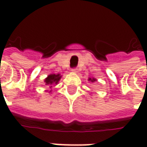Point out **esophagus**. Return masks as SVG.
<instances>
[{"instance_id": "34e87169", "label": "esophagus", "mask_w": 147, "mask_h": 147, "mask_svg": "<svg viewBox=\"0 0 147 147\" xmlns=\"http://www.w3.org/2000/svg\"><path fill=\"white\" fill-rule=\"evenodd\" d=\"M71 72H72V73H77V72H78V69H77V68H73V69H71Z\"/></svg>"}]
</instances>
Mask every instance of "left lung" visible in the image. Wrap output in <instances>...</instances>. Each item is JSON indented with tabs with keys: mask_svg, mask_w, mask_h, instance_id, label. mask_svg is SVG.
I'll list each match as a JSON object with an SVG mask.
<instances>
[{
	"mask_svg": "<svg viewBox=\"0 0 147 147\" xmlns=\"http://www.w3.org/2000/svg\"><path fill=\"white\" fill-rule=\"evenodd\" d=\"M88 81L91 82V83H94V82H96V81H97V80H96V79H94V78H89V79H88Z\"/></svg>",
	"mask_w": 147,
	"mask_h": 147,
	"instance_id": "left-lung-1",
	"label": "left lung"
}]
</instances>
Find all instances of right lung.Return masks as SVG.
I'll list each match as a JSON object with an SVG mask.
<instances>
[{
    "label": "right lung",
    "mask_w": 147,
    "mask_h": 147,
    "mask_svg": "<svg viewBox=\"0 0 147 147\" xmlns=\"http://www.w3.org/2000/svg\"><path fill=\"white\" fill-rule=\"evenodd\" d=\"M61 74H50V75H49L48 76L45 78V80H44V84H45V86H49L50 88H51L53 85H57L58 83H59V81L61 80ZM52 90H50L49 93H51Z\"/></svg>",
    "instance_id": "right-lung-1"
}]
</instances>
